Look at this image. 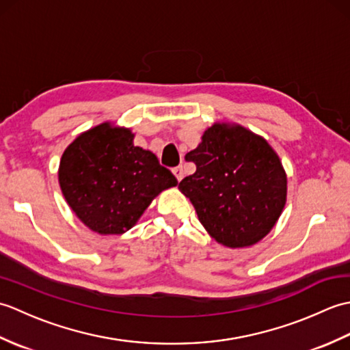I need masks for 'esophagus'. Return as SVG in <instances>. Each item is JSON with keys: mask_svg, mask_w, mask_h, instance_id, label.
<instances>
[{"mask_svg": "<svg viewBox=\"0 0 350 350\" xmlns=\"http://www.w3.org/2000/svg\"><path fill=\"white\" fill-rule=\"evenodd\" d=\"M173 174L176 176V179L180 182V180L183 179V167H182V165H179V167L173 168Z\"/></svg>", "mask_w": 350, "mask_h": 350, "instance_id": "1", "label": "esophagus"}]
</instances>
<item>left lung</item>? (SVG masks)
I'll use <instances>...</instances> for the list:
<instances>
[{"label": "left lung", "mask_w": 350, "mask_h": 350, "mask_svg": "<svg viewBox=\"0 0 350 350\" xmlns=\"http://www.w3.org/2000/svg\"><path fill=\"white\" fill-rule=\"evenodd\" d=\"M185 159L197 170L179 189L215 241L243 248L271 232L284 209L287 177L265 138L241 124L215 123Z\"/></svg>", "instance_id": "8db88e82"}]
</instances>
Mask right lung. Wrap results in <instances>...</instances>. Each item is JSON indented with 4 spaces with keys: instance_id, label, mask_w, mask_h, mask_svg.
<instances>
[{
    "instance_id": "obj_1",
    "label": "right lung",
    "mask_w": 350,
    "mask_h": 350,
    "mask_svg": "<svg viewBox=\"0 0 350 350\" xmlns=\"http://www.w3.org/2000/svg\"><path fill=\"white\" fill-rule=\"evenodd\" d=\"M58 182L77 217L99 234L128 232L159 192L177 185L156 154L133 146L131 129L108 122L66 148Z\"/></svg>"
}]
</instances>
